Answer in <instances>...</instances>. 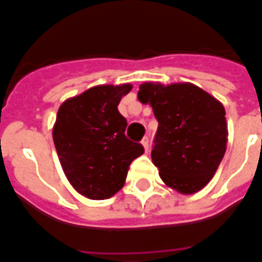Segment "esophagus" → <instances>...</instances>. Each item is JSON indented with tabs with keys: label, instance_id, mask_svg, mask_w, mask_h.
<instances>
[{
	"label": "esophagus",
	"instance_id": "34e87169",
	"mask_svg": "<svg viewBox=\"0 0 262 262\" xmlns=\"http://www.w3.org/2000/svg\"><path fill=\"white\" fill-rule=\"evenodd\" d=\"M142 144H143V147H144V150L148 151V137H144V139H143Z\"/></svg>",
	"mask_w": 262,
	"mask_h": 262
}]
</instances>
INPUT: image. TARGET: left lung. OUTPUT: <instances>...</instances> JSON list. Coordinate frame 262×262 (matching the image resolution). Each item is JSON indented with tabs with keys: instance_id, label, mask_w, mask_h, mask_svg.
<instances>
[{
	"instance_id": "1",
	"label": "left lung",
	"mask_w": 262,
	"mask_h": 262,
	"mask_svg": "<svg viewBox=\"0 0 262 262\" xmlns=\"http://www.w3.org/2000/svg\"><path fill=\"white\" fill-rule=\"evenodd\" d=\"M137 98L159 120L151 160L165 185L182 195L206 187L226 151L222 102L191 82H143Z\"/></svg>"
}]
</instances>
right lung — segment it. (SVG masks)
<instances>
[{
  "label": "right lung",
  "instance_id": "obj_1",
  "mask_svg": "<svg viewBox=\"0 0 262 262\" xmlns=\"http://www.w3.org/2000/svg\"><path fill=\"white\" fill-rule=\"evenodd\" d=\"M130 84L97 85L60 105L53 142L60 164L75 191L106 199L125 185L129 165L144 153L125 136L127 120L118 105Z\"/></svg>",
  "mask_w": 262,
  "mask_h": 262
}]
</instances>
